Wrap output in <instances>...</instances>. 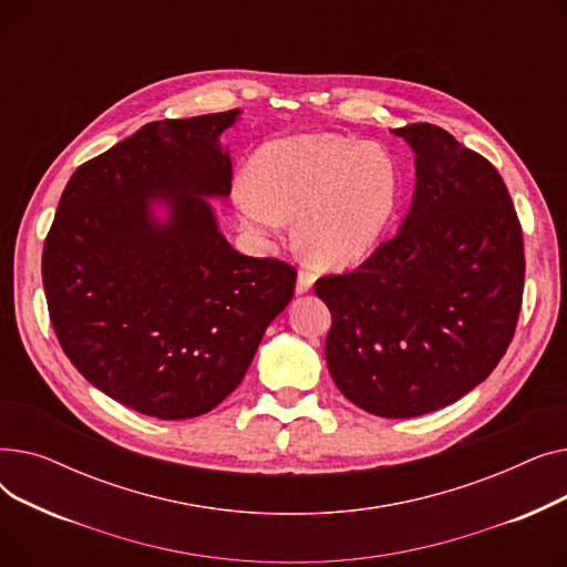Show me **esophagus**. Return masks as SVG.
I'll list each match as a JSON object with an SVG mask.
<instances>
[{
	"label": "esophagus",
	"mask_w": 567,
	"mask_h": 567,
	"mask_svg": "<svg viewBox=\"0 0 567 567\" xmlns=\"http://www.w3.org/2000/svg\"><path fill=\"white\" fill-rule=\"evenodd\" d=\"M315 280H317V276L303 268V271H299V278H296V293H308L312 289Z\"/></svg>",
	"instance_id": "1"
}]
</instances>
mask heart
I'll use <instances>...</instances> for the list:
<instances>
[{"mask_svg":"<svg viewBox=\"0 0 567 567\" xmlns=\"http://www.w3.org/2000/svg\"><path fill=\"white\" fill-rule=\"evenodd\" d=\"M402 172L389 148L333 133L266 142L252 158V182L234 186L246 227L276 236L296 216V238L323 266L368 257L398 216Z\"/></svg>","mask_w":567,"mask_h":567,"instance_id":"obj_1","label":"heart"}]
</instances>
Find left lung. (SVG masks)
<instances>
[{
	"mask_svg": "<svg viewBox=\"0 0 567 567\" xmlns=\"http://www.w3.org/2000/svg\"><path fill=\"white\" fill-rule=\"evenodd\" d=\"M415 154L400 231L355 271L323 276L326 363L340 393L381 419L449 406L508 349L524 293L522 225L496 167L432 124L393 131Z\"/></svg>",
	"mask_w": 567,
	"mask_h": 567,
	"instance_id": "8db88e82",
	"label": "left lung"
}]
</instances>
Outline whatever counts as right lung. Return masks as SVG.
I'll return each mask as SVG.
<instances>
[{"mask_svg":"<svg viewBox=\"0 0 567 567\" xmlns=\"http://www.w3.org/2000/svg\"><path fill=\"white\" fill-rule=\"evenodd\" d=\"M238 114L152 122L86 161L45 238L43 287L64 353L107 398L161 421L218 406L293 296L296 268L234 250L206 202L231 190L218 137Z\"/></svg>","mask_w":567,"mask_h":567,"instance_id":"1","label":"right lung"}]
</instances>
